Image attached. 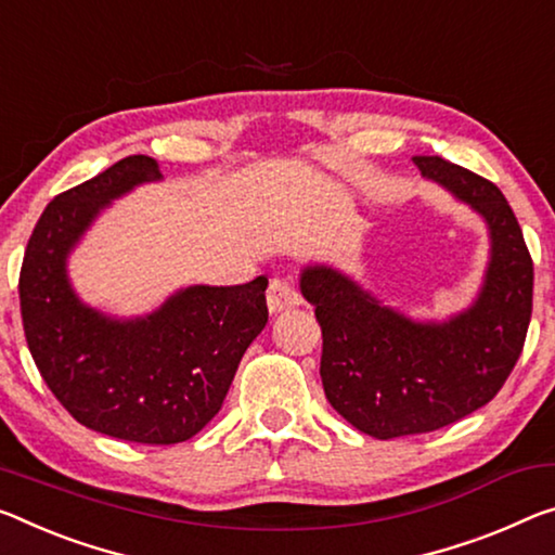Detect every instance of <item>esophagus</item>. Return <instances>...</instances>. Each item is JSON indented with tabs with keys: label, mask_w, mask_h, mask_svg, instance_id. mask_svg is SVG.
<instances>
[{
	"label": "esophagus",
	"mask_w": 555,
	"mask_h": 555,
	"mask_svg": "<svg viewBox=\"0 0 555 555\" xmlns=\"http://www.w3.org/2000/svg\"><path fill=\"white\" fill-rule=\"evenodd\" d=\"M267 306L271 313L292 311L296 306H301V294L288 279H271L267 288Z\"/></svg>",
	"instance_id": "34e87169"
}]
</instances>
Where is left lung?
<instances>
[{"label": "left lung", "mask_w": 555, "mask_h": 555, "mask_svg": "<svg viewBox=\"0 0 555 555\" xmlns=\"http://www.w3.org/2000/svg\"><path fill=\"white\" fill-rule=\"evenodd\" d=\"M412 163L487 227V269L467 309L415 319L333 263L309 261L298 274L323 331L325 398L375 439L433 433L483 408L514 371L531 321L533 263L501 190L437 155Z\"/></svg>", "instance_id": "left-lung-1"}]
</instances>
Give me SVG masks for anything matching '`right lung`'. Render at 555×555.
<instances>
[{
  "mask_svg": "<svg viewBox=\"0 0 555 555\" xmlns=\"http://www.w3.org/2000/svg\"><path fill=\"white\" fill-rule=\"evenodd\" d=\"M151 182H163L157 163L130 155L49 202L26 246L20 304L34 363L81 425L128 442L178 444L222 408L269 321V279L182 286L128 319L86 304L68 259L113 202Z\"/></svg>",
  "mask_w": 555,
  "mask_h": 555,
  "instance_id": "right-lung-1",
  "label": "right lung"
}]
</instances>
